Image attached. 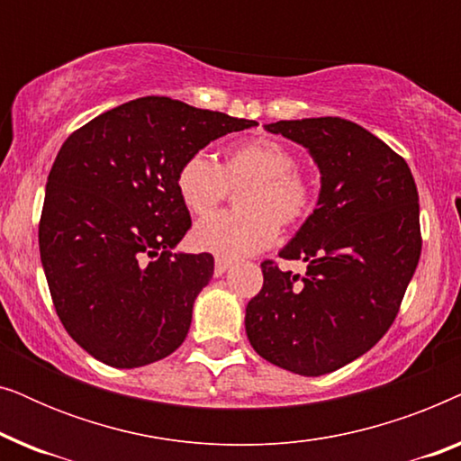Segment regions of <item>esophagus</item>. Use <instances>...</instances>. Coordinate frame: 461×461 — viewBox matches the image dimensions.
Returning <instances> with one entry per match:
<instances>
[{
  "mask_svg": "<svg viewBox=\"0 0 461 461\" xmlns=\"http://www.w3.org/2000/svg\"><path fill=\"white\" fill-rule=\"evenodd\" d=\"M230 267H232V262L222 260V258H216V264H213V275L222 276Z\"/></svg>",
  "mask_w": 461,
  "mask_h": 461,
  "instance_id": "34e87169",
  "label": "esophagus"
}]
</instances>
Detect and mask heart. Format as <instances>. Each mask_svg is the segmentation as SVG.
Here are the masks:
<instances>
[{
    "label": "heart",
    "instance_id": "obj_1",
    "mask_svg": "<svg viewBox=\"0 0 461 461\" xmlns=\"http://www.w3.org/2000/svg\"><path fill=\"white\" fill-rule=\"evenodd\" d=\"M292 150L270 138H254L226 153L218 166L207 153H194L176 174V191L194 216H205L226 197L237 194V213H216L194 224V249L222 260H239L270 248L279 237V222L292 226L308 216L312 188L295 172Z\"/></svg>",
    "mask_w": 461,
    "mask_h": 461
}]
</instances>
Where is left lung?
Listing matches in <instances>:
<instances>
[{"instance_id": "left-lung-1", "label": "left lung", "mask_w": 461, "mask_h": 461, "mask_svg": "<svg viewBox=\"0 0 461 461\" xmlns=\"http://www.w3.org/2000/svg\"><path fill=\"white\" fill-rule=\"evenodd\" d=\"M302 144L321 174L317 210L279 251L306 276L262 262L245 308L249 344L298 375L331 374L380 342L418 267L420 203L411 169L386 142L342 117L267 123Z\"/></svg>"}]
</instances>
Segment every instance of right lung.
Segmentation results:
<instances>
[{"mask_svg": "<svg viewBox=\"0 0 461 461\" xmlns=\"http://www.w3.org/2000/svg\"><path fill=\"white\" fill-rule=\"evenodd\" d=\"M254 125L144 96L62 144L43 199L41 267L62 325L94 358L134 369L185 342L213 258L176 251L191 229L176 174L210 142Z\"/></svg>", "mask_w": 461, "mask_h": 461, "instance_id": "right-lung-1", "label": "right lung"}]
</instances>
